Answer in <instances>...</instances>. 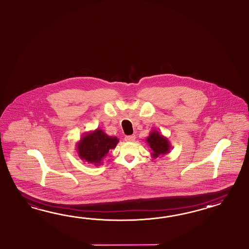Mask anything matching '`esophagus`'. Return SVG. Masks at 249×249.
<instances>
[{
	"label": "esophagus",
	"mask_w": 249,
	"mask_h": 249,
	"mask_svg": "<svg viewBox=\"0 0 249 249\" xmlns=\"http://www.w3.org/2000/svg\"><path fill=\"white\" fill-rule=\"evenodd\" d=\"M135 139H136V136H135V135H129V136H126V137H125V141H126V142H134Z\"/></svg>",
	"instance_id": "1"
}]
</instances>
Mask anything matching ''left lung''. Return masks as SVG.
Listing matches in <instances>:
<instances>
[{
  "label": "left lung",
  "mask_w": 249,
  "mask_h": 249,
  "mask_svg": "<svg viewBox=\"0 0 249 249\" xmlns=\"http://www.w3.org/2000/svg\"><path fill=\"white\" fill-rule=\"evenodd\" d=\"M146 142L148 143V147L152 151L151 156L153 159H157L160 156L169 153L172 148L168 142V138L160 134V132L156 129H153L149 133L148 138L146 139Z\"/></svg>",
  "instance_id": "left-lung-1"
}]
</instances>
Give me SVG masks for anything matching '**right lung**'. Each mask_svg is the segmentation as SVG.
Wrapping results in <instances>:
<instances>
[{"label": "right lung", "instance_id": "add662e5", "mask_svg": "<svg viewBox=\"0 0 249 249\" xmlns=\"http://www.w3.org/2000/svg\"><path fill=\"white\" fill-rule=\"evenodd\" d=\"M118 143L117 137L108 136L101 128H96L81 137L76 144V150L83 161L97 167L102 165L103 159L111 149L116 148Z\"/></svg>", "mask_w": 249, "mask_h": 249}]
</instances>
